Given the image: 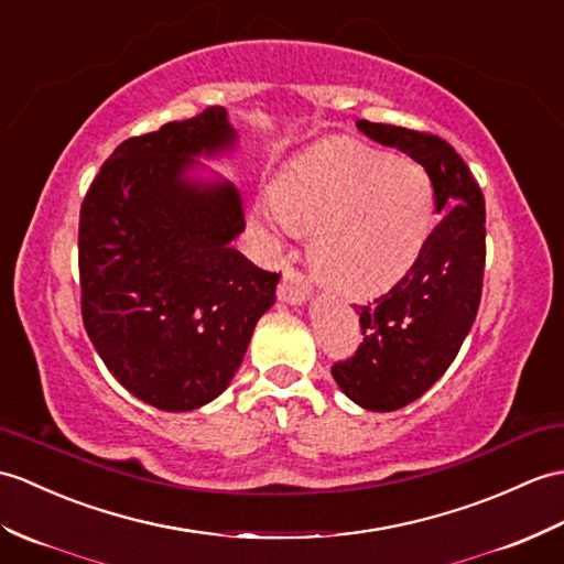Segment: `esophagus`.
Instances as JSON below:
<instances>
[{
  "mask_svg": "<svg viewBox=\"0 0 564 564\" xmlns=\"http://www.w3.org/2000/svg\"><path fill=\"white\" fill-rule=\"evenodd\" d=\"M310 297V285L305 281L303 273H297L295 269H285L283 271V281L279 285V300L285 305H303Z\"/></svg>",
  "mask_w": 564,
  "mask_h": 564,
  "instance_id": "esophagus-1",
  "label": "esophagus"
}]
</instances>
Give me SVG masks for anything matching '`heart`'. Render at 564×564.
<instances>
[{
  "instance_id": "obj_1",
  "label": "heart",
  "mask_w": 564,
  "mask_h": 564,
  "mask_svg": "<svg viewBox=\"0 0 564 564\" xmlns=\"http://www.w3.org/2000/svg\"><path fill=\"white\" fill-rule=\"evenodd\" d=\"M269 226L312 235V264L348 293L399 281L421 254L435 216V192L421 165L360 143L310 153L276 180Z\"/></svg>"
}]
</instances>
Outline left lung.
Here are the masks:
<instances>
[{
	"label": "left lung",
	"instance_id": "8db88e82",
	"mask_svg": "<svg viewBox=\"0 0 564 564\" xmlns=\"http://www.w3.org/2000/svg\"><path fill=\"white\" fill-rule=\"evenodd\" d=\"M382 147L411 155L435 189L440 223L405 276L358 307L362 344L336 362L338 389L368 411H397L447 372L476 322L486 269V202L478 182L447 141L394 124L360 120Z\"/></svg>",
	"mask_w": 564,
	"mask_h": 564
}]
</instances>
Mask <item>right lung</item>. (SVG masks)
Returning <instances> with one entry per match:
<instances>
[{
	"mask_svg": "<svg viewBox=\"0 0 564 564\" xmlns=\"http://www.w3.org/2000/svg\"><path fill=\"white\" fill-rule=\"evenodd\" d=\"M226 108L122 141L82 204L84 326L117 382L161 411H194L228 389L279 273L230 245L240 192L199 159L232 153Z\"/></svg>",
	"mask_w": 564,
	"mask_h": 564,
	"instance_id": "1",
	"label": "right lung"
}]
</instances>
